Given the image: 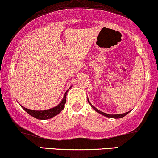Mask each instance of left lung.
<instances>
[{
  "instance_id": "8db88e82",
  "label": "left lung",
  "mask_w": 158,
  "mask_h": 158,
  "mask_svg": "<svg viewBox=\"0 0 158 158\" xmlns=\"http://www.w3.org/2000/svg\"><path fill=\"white\" fill-rule=\"evenodd\" d=\"M88 103H89V104H90V106H91V107L94 108V109L96 110V111L97 112H98V113L102 114V115L105 116H107V117H109V118H120L124 117V116H126L127 114L129 113V111H128V112H126V113H124V114H108L103 113V112L99 111L98 109H96V108H95V107L94 106H92L91 103H90L89 102V101H88Z\"/></svg>"
}]
</instances>
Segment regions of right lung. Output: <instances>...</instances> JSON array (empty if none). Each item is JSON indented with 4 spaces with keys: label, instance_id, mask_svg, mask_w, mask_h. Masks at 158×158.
Wrapping results in <instances>:
<instances>
[{
    "label": "right lung",
    "instance_id": "1",
    "mask_svg": "<svg viewBox=\"0 0 158 158\" xmlns=\"http://www.w3.org/2000/svg\"><path fill=\"white\" fill-rule=\"evenodd\" d=\"M68 90H67L65 94H64V98L62 99L61 103H60L59 105H57V106L52 108V109H48V110H44V111H34V110L28 109H26L25 107L22 106V109L27 112L29 115H31L33 117L37 118V119H42V120H45V119H49V118H51L54 117V116L57 115L59 113L61 112V111L64 108V104L66 103V96L67 93H68Z\"/></svg>",
    "mask_w": 158,
    "mask_h": 158
}]
</instances>
